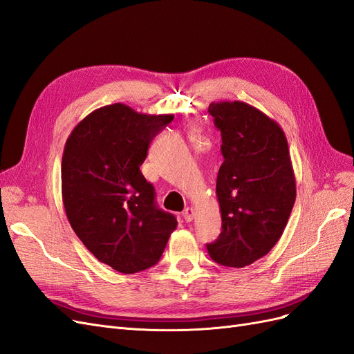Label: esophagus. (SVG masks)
Wrapping results in <instances>:
<instances>
[{
    "label": "esophagus",
    "instance_id": "esophagus-1",
    "mask_svg": "<svg viewBox=\"0 0 354 354\" xmlns=\"http://www.w3.org/2000/svg\"><path fill=\"white\" fill-rule=\"evenodd\" d=\"M181 216H183V218L189 223V221H192L194 220V216H195V209L192 208V207H187L183 212H181Z\"/></svg>",
    "mask_w": 354,
    "mask_h": 354
}]
</instances>
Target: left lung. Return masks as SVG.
Masks as SVG:
<instances>
[{
	"mask_svg": "<svg viewBox=\"0 0 354 354\" xmlns=\"http://www.w3.org/2000/svg\"><path fill=\"white\" fill-rule=\"evenodd\" d=\"M208 112L221 133L223 164L216 194L221 233L208 243L211 259L245 267L281 239L295 202V176L285 133L243 102H212Z\"/></svg>",
	"mask_w": 354,
	"mask_h": 354,
	"instance_id": "left-lung-1",
	"label": "left lung"
}]
</instances>
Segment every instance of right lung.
Here are the masks:
<instances>
[{"label":"right lung","mask_w":354,"mask_h":354,"mask_svg":"<svg viewBox=\"0 0 354 354\" xmlns=\"http://www.w3.org/2000/svg\"><path fill=\"white\" fill-rule=\"evenodd\" d=\"M173 115L115 103L73 128L62 158V198L73 232L99 261L131 274L155 266L177 227L158 208L140 165Z\"/></svg>","instance_id":"add662e5"}]
</instances>
